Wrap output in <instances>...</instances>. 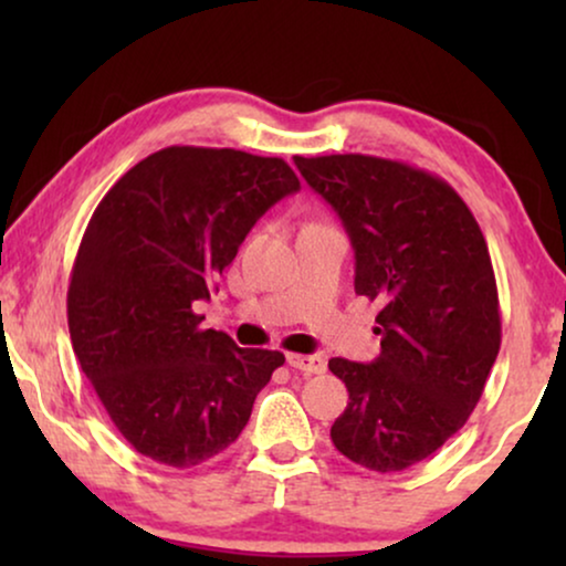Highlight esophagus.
Segmentation results:
<instances>
[{"label": "esophagus", "instance_id": "esophagus-1", "mask_svg": "<svg viewBox=\"0 0 566 566\" xmlns=\"http://www.w3.org/2000/svg\"><path fill=\"white\" fill-rule=\"evenodd\" d=\"M289 366L301 370V374L306 376H316V374H324L327 370V360L322 358V355H301V353H289Z\"/></svg>", "mask_w": 566, "mask_h": 566}]
</instances>
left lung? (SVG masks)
<instances>
[{
	"label": "left lung",
	"instance_id": "1",
	"mask_svg": "<svg viewBox=\"0 0 566 566\" xmlns=\"http://www.w3.org/2000/svg\"><path fill=\"white\" fill-rule=\"evenodd\" d=\"M293 161L350 237L355 293L381 301V355L329 360L350 394L332 443L381 474L415 467L467 424L497 360L502 322L484 234L451 185L405 161Z\"/></svg>",
	"mask_w": 566,
	"mask_h": 566
}]
</instances>
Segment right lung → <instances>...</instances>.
<instances>
[{
	"label": "right lung",
	"mask_w": 566,
	"mask_h": 566,
	"mask_svg": "<svg viewBox=\"0 0 566 566\" xmlns=\"http://www.w3.org/2000/svg\"><path fill=\"white\" fill-rule=\"evenodd\" d=\"M301 188L277 157L167 146L130 167L92 213L69 281L76 360L120 436L175 469L244 430L285 363L239 347L192 312L277 200Z\"/></svg>",
	"instance_id": "right-lung-1"
}]
</instances>
